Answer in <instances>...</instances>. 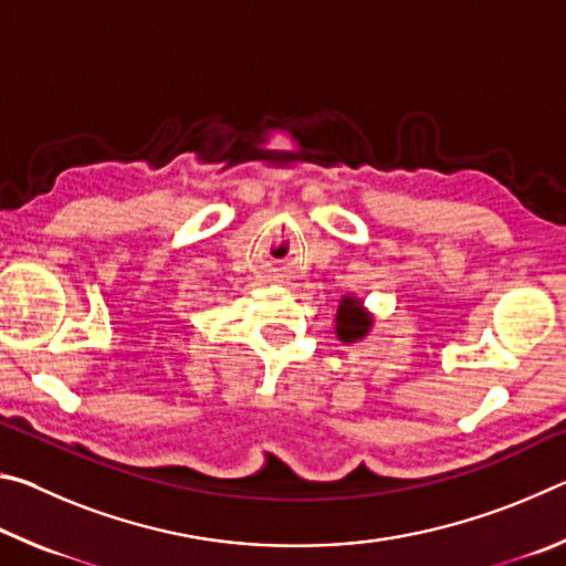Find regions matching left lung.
I'll use <instances>...</instances> for the list:
<instances>
[{
	"mask_svg": "<svg viewBox=\"0 0 566 566\" xmlns=\"http://www.w3.org/2000/svg\"><path fill=\"white\" fill-rule=\"evenodd\" d=\"M369 324H371V319L364 314L361 304L354 300V296H344V302L339 304V312H337L339 339H344V342L361 339L364 334H367Z\"/></svg>",
	"mask_w": 566,
	"mask_h": 566,
	"instance_id": "left-lung-1",
	"label": "left lung"
}]
</instances>
